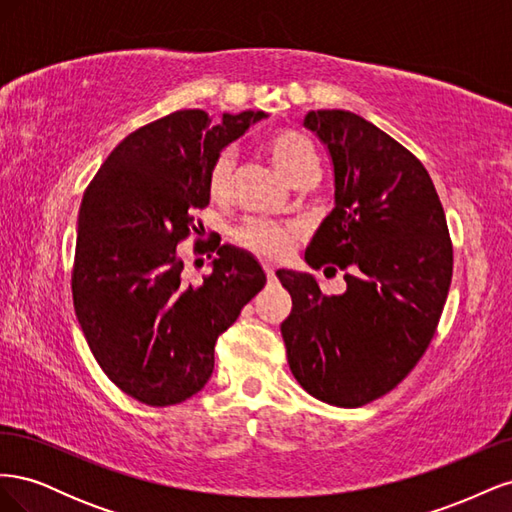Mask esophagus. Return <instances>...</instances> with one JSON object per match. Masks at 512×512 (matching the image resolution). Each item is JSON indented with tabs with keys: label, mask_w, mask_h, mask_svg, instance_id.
<instances>
[{
	"label": "esophagus",
	"mask_w": 512,
	"mask_h": 512,
	"mask_svg": "<svg viewBox=\"0 0 512 512\" xmlns=\"http://www.w3.org/2000/svg\"><path fill=\"white\" fill-rule=\"evenodd\" d=\"M262 269H265L267 280L273 282V280H275V269H273V265H269V262H265V265H262Z\"/></svg>",
	"instance_id": "obj_1"
}]
</instances>
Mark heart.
Returning <instances> with one entry per match:
<instances>
[{
    "mask_svg": "<svg viewBox=\"0 0 512 512\" xmlns=\"http://www.w3.org/2000/svg\"><path fill=\"white\" fill-rule=\"evenodd\" d=\"M262 149L280 170L282 177L292 185H299L303 179L318 175V153L314 143L297 130H277L273 132ZM232 160L230 151H222L209 166L207 188L213 200H226L232 192ZM297 228L288 224H277L267 220H250L235 230V243L243 250L252 252L265 260H280L297 241Z\"/></svg>",
    "mask_w": 512,
    "mask_h": 512,
    "instance_id": "1",
    "label": "heart"
}]
</instances>
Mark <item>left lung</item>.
Segmentation results:
<instances>
[{"instance_id":"left-lung-1","label":"left lung","mask_w":512,"mask_h":512,"mask_svg":"<svg viewBox=\"0 0 512 512\" xmlns=\"http://www.w3.org/2000/svg\"><path fill=\"white\" fill-rule=\"evenodd\" d=\"M305 126L329 147L335 209L305 260L344 269L346 292L277 271L292 312L282 337L292 376L339 408L369 404L404 380L438 329L453 277V241L425 166L350 111H312ZM324 271V273H327Z\"/></svg>"}]
</instances>
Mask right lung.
Masks as SVG:
<instances>
[{
    "mask_svg": "<svg viewBox=\"0 0 512 512\" xmlns=\"http://www.w3.org/2000/svg\"><path fill=\"white\" fill-rule=\"evenodd\" d=\"M262 117L213 123L190 108L151 121L123 138L83 194L74 312L108 380L145 406H175L203 389L218 337L267 284L250 254L218 243L213 271L192 286L177 252L200 235L194 211L209 205L211 162Z\"/></svg>",
    "mask_w": 512,
    "mask_h": 512,
    "instance_id": "1",
    "label": "right lung"
}]
</instances>
